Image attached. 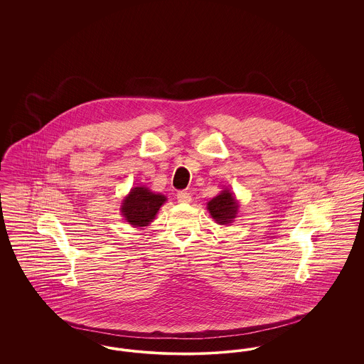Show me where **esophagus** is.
<instances>
[{
    "label": "esophagus",
    "mask_w": 364,
    "mask_h": 364,
    "mask_svg": "<svg viewBox=\"0 0 364 364\" xmlns=\"http://www.w3.org/2000/svg\"><path fill=\"white\" fill-rule=\"evenodd\" d=\"M177 200H178L180 203H190L191 200H192L190 192H187V191H180V192H177Z\"/></svg>",
    "instance_id": "34e87169"
}]
</instances>
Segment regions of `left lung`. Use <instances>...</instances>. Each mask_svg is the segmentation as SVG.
<instances>
[{
  "label": "left lung",
  "mask_w": 364,
  "mask_h": 364,
  "mask_svg": "<svg viewBox=\"0 0 364 364\" xmlns=\"http://www.w3.org/2000/svg\"><path fill=\"white\" fill-rule=\"evenodd\" d=\"M208 210L217 224L229 225L236 218L239 203L230 191L224 190L208 202Z\"/></svg>",
  "instance_id": "obj_1"
}]
</instances>
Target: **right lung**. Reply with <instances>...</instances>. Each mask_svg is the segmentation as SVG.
Here are the masks:
<instances>
[{"mask_svg": "<svg viewBox=\"0 0 364 364\" xmlns=\"http://www.w3.org/2000/svg\"><path fill=\"white\" fill-rule=\"evenodd\" d=\"M165 202L166 196L154 193L147 187H135L122 200V217L135 228L147 226L153 223L158 210Z\"/></svg>", "mask_w": 364, "mask_h": 364, "instance_id": "right-lung-1", "label": "right lung"}]
</instances>
